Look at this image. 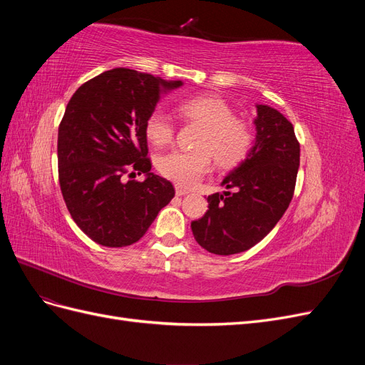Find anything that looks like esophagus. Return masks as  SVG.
I'll list each match as a JSON object with an SVG mask.
<instances>
[{
	"mask_svg": "<svg viewBox=\"0 0 365 365\" xmlns=\"http://www.w3.org/2000/svg\"><path fill=\"white\" fill-rule=\"evenodd\" d=\"M187 193H189V190L182 189V187H176V196H184Z\"/></svg>",
	"mask_w": 365,
	"mask_h": 365,
	"instance_id": "34e87169",
	"label": "esophagus"
}]
</instances>
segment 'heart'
I'll return each mask as SVG.
<instances>
[{
  "label": "heart",
  "instance_id": "b5f03b06",
  "mask_svg": "<svg viewBox=\"0 0 365 365\" xmlns=\"http://www.w3.org/2000/svg\"><path fill=\"white\" fill-rule=\"evenodd\" d=\"M185 120L202 126L196 150H172L157 160L158 172L180 187H192L212 170L213 158L220 169H231L244 161L252 146V129L244 118L235 117L231 106L217 96H196L178 105ZM146 138L153 146L173 140L175 128L161 111H153L145 123Z\"/></svg>",
  "mask_w": 365,
  "mask_h": 365
}]
</instances>
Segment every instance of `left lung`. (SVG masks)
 <instances>
[{
  "instance_id": "obj_1",
  "label": "left lung",
  "mask_w": 365,
  "mask_h": 365,
  "mask_svg": "<svg viewBox=\"0 0 365 365\" xmlns=\"http://www.w3.org/2000/svg\"><path fill=\"white\" fill-rule=\"evenodd\" d=\"M256 141L222 181L235 192L207 197V213L192 222L197 244L217 256L247 251L267 236L294 196L300 143L294 126L277 109L256 105Z\"/></svg>"
}]
</instances>
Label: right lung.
<instances>
[{
  "mask_svg": "<svg viewBox=\"0 0 365 365\" xmlns=\"http://www.w3.org/2000/svg\"><path fill=\"white\" fill-rule=\"evenodd\" d=\"M181 85L114 68L70 98L58 132L59 184L73 220L96 244H135L175 196L172 182L150 172L145 123L161 96ZM135 171L147 180L123 181Z\"/></svg>",
  "mask_w": 365,
  "mask_h": 365,
  "instance_id": "1",
  "label": "right lung"
}]
</instances>
